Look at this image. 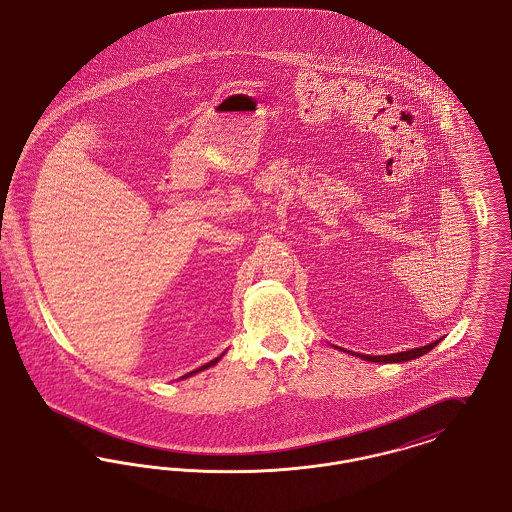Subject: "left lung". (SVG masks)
<instances>
[{
	"label": "left lung",
	"instance_id": "left-lung-1",
	"mask_svg": "<svg viewBox=\"0 0 512 512\" xmlns=\"http://www.w3.org/2000/svg\"><path fill=\"white\" fill-rule=\"evenodd\" d=\"M441 341V339H439ZM439 341H433L430 345H426V347H420V349H410L403 350V352H397V354H385V356H370V354H356V356H360L362 360H366V362H383V364H397V362H406V360H414V358H418V356H424L426 352H430ZM339 349V347H337ZM345 352H349V354H354V352H350V350H345Z\"/></svg>",
	"mask_w": 512,
	"mask_h": 512
}]
</instances>
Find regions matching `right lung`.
Instances as JSON below:
<instances>
[{
	"label": "right lung",
	"mask_w": 512,
	"mask_h": 512,
	"mask_svg": "<svg viewBox=\"0 0 512 512\" xmlns=\"http://www.w3.org/2000/svg\"><path fill=\"white\" fill-rule=\"evenodd\" d=\"M221 356H223V354H221ZM221 356H219V358H221ZM219 358H216V360H210V362H208V364H204V366H200V368H198V370H194V372H190V374H187V376H183V379H185V377L194 376V374H198V372H202V370H206V368H210V366H214V364H217V362H219Z\"/></svg>",
	"instance_id": "1"
}]
</instances>
